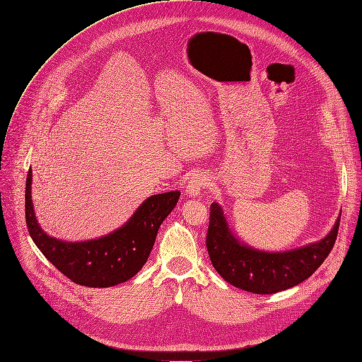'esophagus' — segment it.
<instances>
[{"mask_svg": "<svg viewBox=\"0 0 362 362\" xmlns=\"http://www.w3.org/2000/svg\"><path fill=\"white\" fill-rule=\"evenodd\" d=\"M207 177L204 175H194L189 183H187V187H186V193L190 196V197H197L202 190L207 186Z\"/></svg>", "mask_w": 362, "mask_h": 362, "instance_id": "obj_1", "label": "esophagus"}]
</instances>
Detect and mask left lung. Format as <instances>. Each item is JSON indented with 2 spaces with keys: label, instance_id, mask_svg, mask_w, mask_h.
<instances>
[{
  "label": "left lung",
  "instance_id": "obj_1",
  "mask_svg": "<svg viewBox=\"0 0 362 362\" xmlns=\"http://www.w3.org/2000/svg\"><path fill=\"white\" fill-rule=\"evenodd\" d=\"M338 226L339 217L317 243L288 252H263L240 243L221 206L211 203L206 246L213 267L227 283L255 294H274L313 276L332 250Z\"/></svg>",
  "mask_w": 362,
  "mask_h": 362
}]
</instances>
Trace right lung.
<instances>
[{"mask_svg": "<svg viewBox=\"0 0 362 362\" xmlns=\"http://www.w3.org/2000/svg\"><path fill=\"white\" fill-rule=\"evenodd\" d=\"M33 172L25 186V220L41 253L71 281L93 288L112 287L132 279L145 266L163 220L175 209L180 192L148 197L132 217L115 231L86 242H64L38 224L31 199Z\"/></svg>", "mask_w": 362, "mask_h": 362, "instance_id": "1", "label": "right lung"}]
</instances>
